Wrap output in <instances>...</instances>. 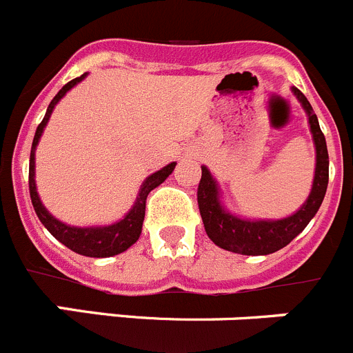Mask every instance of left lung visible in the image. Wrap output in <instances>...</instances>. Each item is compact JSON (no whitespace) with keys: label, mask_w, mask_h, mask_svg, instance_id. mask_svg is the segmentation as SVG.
Masks as SVG:
<instances>
[{"label":"left lung","mask_w":353,"mask_h":353,"mask_svg":"<svg viewBox=\"0 0 353 353\" xmlns=\"http://www.w3.org/2000/svg\"><path fill=\"white\" fill-rule=\"evenodd\" d=\"M292 93L299 100L307 116L316 160L310 195L294 214L279 218V220L243 218V216L234 214L221 202V190L218 181L209 172L208 167L202 165V179L196 192L200 216H202L209 239L227 252L239 253V255H269V253L278 252L287 246L294 237L299 236L322 205L327 183H329V153H327L325 137L307 98L297 88H292Z\"/></svg>","instance_id":"1"}]
</instances>
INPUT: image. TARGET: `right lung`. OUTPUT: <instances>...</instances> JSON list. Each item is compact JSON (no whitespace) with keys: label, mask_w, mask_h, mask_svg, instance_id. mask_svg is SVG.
I'll return each instance as SVG.
<instances>
[{"label":"right lung","mask_w":353,"mask_h":353,"mask_svg":"<svg viewBox=\"0 0 353 353\" xmlns=\"http://www.w3.org/2000/svg\"><path fill=\"white\" fill-rule=\"evenodd\" d=\"M85 75L88 74L81 75V77L74 79V81H70L68 84L63 85L61 90H59V93L56 94V97L52 98V101L49 103L42 123L38 125L37 132H34L30 157V195L31 204H33L38 220L42 221L43 227H46L59 243H63L66 248H70L72 252L79 253V255L93 256V259H107V256H114L126 252L132 244L137 243L139 237H141L142 223H144L145 199H148L151 190L160 186V184L172 174V170L176 169V161L165 165L163 169H160L158 172L145 177L144 183L141 184V190H139V195L137 199H135V202H133L132 209L123 216L121 220L114 221V223L110 225L74 227V225H66L65 221L54 218V216L47 211L46 205L42 204L40 195H38L37 192V181H34V151H37V145L38 142H40V137H42L47 123H49L54 107L58 105V101L61 100L72 88H75L79 82L84 81Z\"/></svg>","instance_id":"1"}]
</instances>
